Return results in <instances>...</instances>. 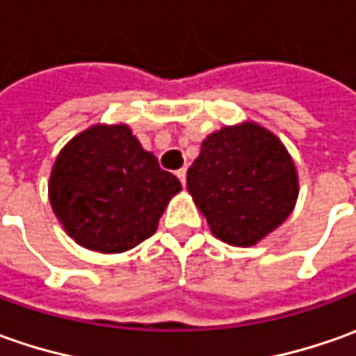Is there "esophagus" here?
Masks as SVG:
<instances>
[{"instance_id":"1","label":"esophagus","mask_w":356,"mask_h":356,"mask_svg":"<svg viewBox=\"0 0 356 356\" xmlns=\"http://www.w3.org/2000/svg\"><path fill=\"white\" fill-rule=\"evenodd\" d=\"M177 177H179V181L183 183V185L187 183V169H185V167H181V169H179Z\"/></svg>"}]
</instances>
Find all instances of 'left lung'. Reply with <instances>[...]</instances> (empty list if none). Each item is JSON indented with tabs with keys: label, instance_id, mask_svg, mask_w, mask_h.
<instances>
[{
	"label": "left lung",
	"instance_id": "left-lung-1",
	"mask_svg": "<svg viewBox=\"0 0 356 356\" xmlns=\"http://www.w3.org/2000/svg\"><path fill=\"white\" fill-rule=\"evenodd\" d=\"M187 189L216 238L252 246L293 211L298 173L282 141L248 122L202 141L187 171Z\"/></svg>",
	"mask_w": 356,
	"mask_h": 356
}]
</instances>
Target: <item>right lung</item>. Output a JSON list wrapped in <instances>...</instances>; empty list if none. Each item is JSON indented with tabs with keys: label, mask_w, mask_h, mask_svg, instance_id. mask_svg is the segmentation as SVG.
<instances>
[{
	"label": "right lung",
	"mask_w": 356,
	"mask_h": 356,
	"mask_svg": "<svg viewBox=\"0 0 356 356\" xmlns=\"http://www.w3.org/2000/svg\"><path fill=\"white\" fill-rule=\"evenodd\" d=\"M179 179L128 126H94L56 157L49 197L63 227L88 250L126 252L149 238Z\"/></svg>",
	"instance_id": "add662e5"
}]
</instances>
